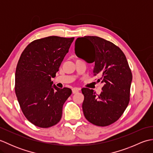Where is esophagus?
Segmentation results:
<instances>
[{
    "label": "esophagus",
    "mask_w": 153,
    "mask_h": 153,
    "mask_svg": "<svg viewBox=\"0 0 153 153\" xmlns=\"http://www.w3.org/2000/svg\"><path fill=\"white\" fill-rule=\"evenodd\" d=\"M79 90H80L79 88H77V87H75V88H73V89H72V93H73L74 94L77 93L79 92Z\"/></svg>",
    "instance_id": "obj_1"
}]
</instances>
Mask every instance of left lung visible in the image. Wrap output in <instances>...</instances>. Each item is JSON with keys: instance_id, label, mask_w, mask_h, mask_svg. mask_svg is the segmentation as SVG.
<instances>
[{"instance_id": "1", "label": "left lung", "mask_w": 153, "mask_h": 153, "mask_svg": "<svg viewBox=\"0 0 153 153\" xmlns=\"http://www.w3.org/2000/svg\"><path fill=\"white\" fill-rule=\"evenodd\" d=\"M85 48L83 54L80 48ZM76 56L95 63L93 75H99L102 91L97 96L93 89L83 88V112L89 122L107 126L117 121L129 102L132 74L122 51L111 42L97 36L78 37L75 42Z\"/></svg>"}]
</instances>
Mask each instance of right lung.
I'll return each mask as SVG.
<instances>
[{
  "label": "right lung",
  "instance_id": "obj_1",
  "mask_svg": "<svg viewBox=\"0 0 153 153\" xmlns=\"http://www.w3.org/2000/svg\"><path fill=\"white\" fill-rule=\"evenodd\" d=\"M74 37L50 36L32 41L22 52L15 74V92L29 121L39 128L56 125L71 90L60 89L51 81L56 76Z\"/></svg>",
  "mask_w": 153,
  "mask_h": 153
}]
</instances>
